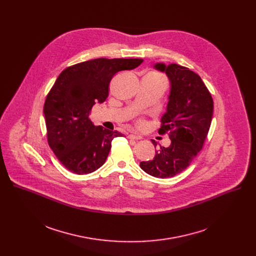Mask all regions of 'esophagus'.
<instances>
[{"label":"esophagus","mask_w":256,"mask_h":256,"mask_svg":"<svg viewBox=\"0 0 256 256\" xmlns=\"http://www.w3.org/2000/svg\"><path fill=\"white\" fill-rule=\"evenodd\" d=\"M128 138H132V140H140L142 136H136V134H128Z\"/></svg>","instance_id":"34e87169"}]
</instances>
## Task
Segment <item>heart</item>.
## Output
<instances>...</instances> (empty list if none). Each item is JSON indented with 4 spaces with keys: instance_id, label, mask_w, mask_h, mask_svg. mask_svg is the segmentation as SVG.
<instances>
[{
    "instance_id": "1",
    "label": "heart",
    "mask_w": 256,
    "mask_h": 256,
    "mask_svg": "<svg viewBox=\"0 0 256 256\" xmlns=\"http://www.w3.org/2000/svg\"><path fill=\"white\" fill-rule=\"evenodd\" d=\"M140 124H142V122H140Z\"/></svg>"
}]
</instances>
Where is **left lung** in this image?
I'll return each instance as SVG.
<instances>
[{
  "label": "left lung",
  "instance_id": "left-lung-1",
  "mask_svg": "<svg viewBox=\"0 0 256 256\" xmlns=\"http://www.w3.org/2000/svg\"><path fill=\"white\" fill-rule=\"evenodd\" d=\"M155 68L165 72L170 80L167 110L161 118L159 134H168V148L156 150L151 161H142L140 167L157 178L172 177L186 169L202 149L212 118L214 101L202 78L186 66L177 64ZM153 144L157 142L152 140Z\"/></svg>",
  "mask_w": 256,
  "mask_h": 256
}]
</instances>
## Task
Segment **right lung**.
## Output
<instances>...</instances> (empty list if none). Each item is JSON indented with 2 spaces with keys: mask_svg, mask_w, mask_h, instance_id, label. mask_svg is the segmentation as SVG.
<instances>
[{
  "mask_svg": "<svg viewBox=\"0 0 256 256\" xmlns=\"http://www.w3.org/2000/svg\"><path fill=\"white\" fill-rule=\"evenodd\" d=\"M142 58H95L64 68L48 92L44 114L48 142L58 161L75 174H88L107 159L112 142L124 136L95 126L93 105L108 97L109 83L120 70H132Z\"/></svg>",
  "mask_w": 256,
  "mask_h": 256,
  "instance_id": "1",
  "label": "right lung"
}]
</instances>
